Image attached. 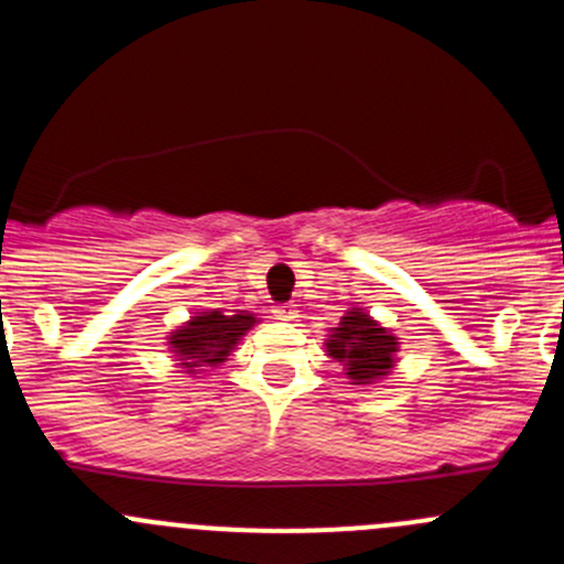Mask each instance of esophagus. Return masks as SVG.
Listing matches in <instances>:
<instances>
[{
  "label": "esophagus",
  "mask_w": 564,
  "mask_h": 564,
  "mask_svg": "<svg viewBox=\"0 0 564 564\" xmlns=\"http://www.w3.org/2000/svg\"><path fill=\"white\" fill-rule=\"evenodd\" d=\"M272 316L281 318V322H292V318L297 316V308H294L292 303H278L272 305Z\"/></svg>",
  "instance_id": "1"
}]
</instances>
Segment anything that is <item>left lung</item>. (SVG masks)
<instances>
[{
    "instance_id": "8db88e82",
    "label": "left lung",
    "mask_w": 564,
    "mask_h": 564,
    "mask_svg": "<svg viewBox=\"0 0 564 564\" xmlns=\"http://www.w3.org/2000/svg\"><path fill=\"white\" fill-rule=\"evenodd\" d=\"M395 335L379 327L362 308L346 311V316L327 338V355L344 366L351 384H371L388 377L395 362Z\"/></svg>"
}]
</instances>
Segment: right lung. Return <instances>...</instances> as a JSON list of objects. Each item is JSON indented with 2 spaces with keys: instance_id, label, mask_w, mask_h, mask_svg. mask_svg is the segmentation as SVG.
<instances>
[{
  "instance_id": "right-lung-1",
  "label": "right lung",
  "mask_w": 564,
  "mask_h": 564,
  "mask_svg": "<svg viewBox=\"0 0 564 564\" xmlns=\"http://www.w3.org/2000/svg\"><path fill=\"white\" fill-rule=\"evenodd\" d=\"M253 324L256 316L246 311L235 316H224L220 311H204L193 316L169 338V346L180 360L176 366L187 368V373L202 371L204 366H220Z\"/></svg>"
}]
</instances>
